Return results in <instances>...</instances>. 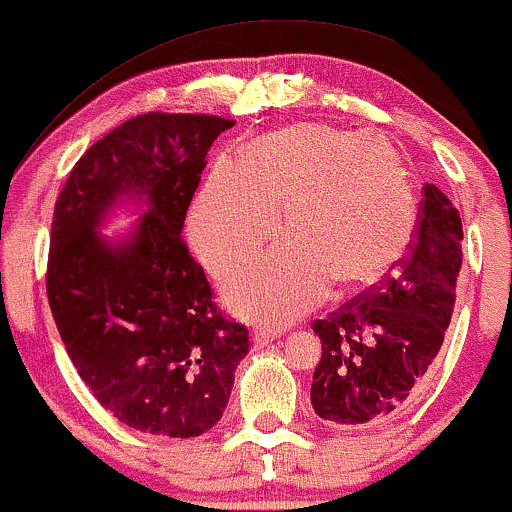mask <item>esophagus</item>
<instances>
[{
    "mask_svg": "<svg viewBox=\"0 0 512 512\" xmlns=\"http://www.w3.org/2000/svg\"><path fill=\"white\" fill-rule=\"evenodd\" d=\"M274 338H276V335L269 333V331H255V333H252V345H255V347H267Z\"/></svg>",
    "mask_w": 512,
    "mask_h": 512,
    "instance_id": "34e87169",
    "label": "esophagus"
}]
</instances>
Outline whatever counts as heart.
<instances>
[{
	"instance_id": "b5f03b06",
	"label": "heart",
	"mask_w": 512,
	"mask_h": 512,
	"mask_svg": "<svg viewBox=\"0 0 512 512\" xmlns=\"http://www.w3.org/2000/svg\"><path fill=\"white\" fill-rule=\"evenodd\" d=\"M288 245L224 283L231 312L283 326L316 307L328 286H378L406 260L418 205L390 139L297 122L250 139L236 165L219 163L193 200L189 236L212 274H226L276 236Z\"/></svg>"
}]
</instances>
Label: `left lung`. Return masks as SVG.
Listing matches in <instances>:
<instances>
[{
	"label": "left lung",
	"mask_w": 512,
	"mask_h": 512,
	"mask_svg": "<svg viewBox=\"0 0 512 512\" xmlns=\"http://www.w3.org/2000/svg\"><path fill=\"white\" fill-rule=\"evenodd\" d=\"M423 198L416 243L397 274L314 321L321 361L312 406L316 416L342 428L397 416L416 397L449 328L463 224L435 184H425Z\"/></svg>",
	"instance_id": "obj_1"
}]
</instances>
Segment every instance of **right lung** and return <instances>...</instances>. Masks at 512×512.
I'll use <instances>...</instances> for the list:
<instances>
[{
    "instance_id": "add662e5",
    "label": "right lung",
    "mask_w": 512,
    "mask_h": 512,
    "mask_svg": "<svg viewBox=\"0 0 512 512\" xmlns=\"http://www.w3.org/2000/svg\"><path fill=\"white\" fill-rule=\"evenodd\" d=\"M231 127L181 113L122 122L77 160L56 200L47 295L58 333L99 404L151 435L208 432L250 349L181 241L208 148ZM127 207L140 215L133 229L101 235Z\"/></svg>"
}]
</instances>
